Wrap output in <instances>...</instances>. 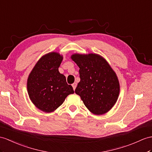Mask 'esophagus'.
<instances>
[{"label":"esophagus","mask_w":152,"mask_h":152,"mask_svg":"<svg viewBox=\"0 0 152 152\" xmlns=\"http://www.w3.org/2000/svg\"><path fill=\"white\" fill-rule=\"evenodd\" d=\"M77 84L76 83H74L72 84V87H73L74 90H75V88H76V87H77Z\"/></svg>","instance_id":"1"}]
</instances>
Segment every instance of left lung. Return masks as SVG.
<instances>
[{
	"label": "left lung",
	"mask_w": 152,
	"mask_h": 152,
	"mask_svg": "<svg viewBox=\"0 0 152 152\" xmlns=\"http://www.w3.org/2000/svg\"><path fill=\"white\" fill-rule=\"evenodd\" d=\"M71 58L80 68V80L75 94L92 113L100 115L109 112L120 93L116 73L106 59L97 53H74Z\"/></svg>",
	"instance_id": "left-lung-1"
}]
</instances>
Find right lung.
<instances>
[{
	"label": "right lung",
	"mask_w": 152,
	"mask_h": 152,
	"mask_svg": "<svg viewBox=\"0 0 152 152\" xmlns=\"http://www.w3.org/2000/svg\"><path fill=\"white\" fill-rule=\"evenodd\" d=\"M63 56L50 52L40 58L27 80L29 97L39 110L46 113L57 110L69 94H74L66 77L58 72Z\"/></svg>",
	"instance_id": "right-lung-1"
}]
</instances>
